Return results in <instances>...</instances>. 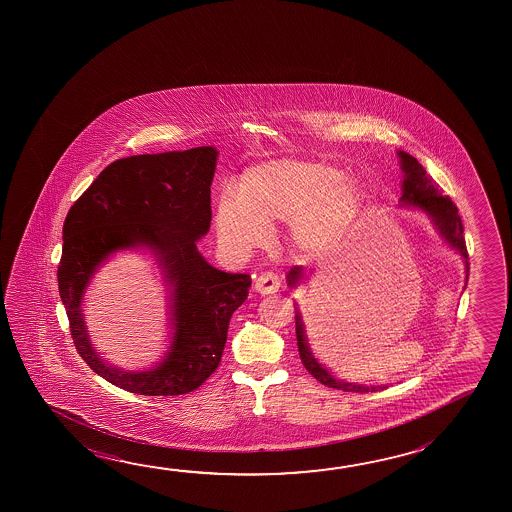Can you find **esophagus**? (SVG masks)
Returning <instances> with one entry per match:
<instances>
[{"instance_id":"34e87169","label":"esophagus","mask_w":512,"mask_h":512,"mask_svg":"<svg viewBox=\"0 0 512 512\" xmlns=\"http://www.w3.org/2000/svg\"><path fill=\"white\" fill-rule=\"evenodd\" d=\"M278 287H280V278L275 273H262L255 280V291L260 294L277 293Z\"/></svg>"}]
</instances>
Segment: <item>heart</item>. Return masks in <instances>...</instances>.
<instances>
[{
  "label": "heart",
  "mask_w": 512,
  "mask_h": 512,
  "mask_svg": "<svg viewBox=\"0 0 512 512\" xmlns=\"http://www.w3.org/2000/svg\"><path fill=\"white\" fill-rule=\"evenodd\" d=\"M366 205L361 182L327 160L269 159L244 171L237 194L219 196L218 241L246 255L266 243L269 227L291 225L302 252L321 255L341 243Z\"/></svg>",
  "instance_id": "heart-1"
}]
</instances>
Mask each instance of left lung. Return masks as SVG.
<instances>
[{
	"mask_svg": "<svg viewBox=\"0 0 512 512\" xmlns=\"http://www.w3.org/2000/svg\"><path fill=\"white\" fill-rule=\"evenodd\" d=\"M400 157V168H402V198H400V207L419 210L427 214L428 219L434 223L439 237L443 243L452 248L453 252L461 255L464 262V273H466V284H468V275H470V262H468V250H466V241H464V227H462L459 210L453 205L448 196H443L436 182L427 175V171L419 164L418 160L409 155L407 151L398 150ZM302 266H294L287 273V285L294 289L298 287L303 280ZM296 309V341H298V352L302 359L303 366L307 368L310 375L319 380L321 384L334 389H341L346 393H373L378 389H386L387 386H366L359 382H346L343 378H337L330 369L325 368L321 362L316 359L312 353L305 325H303L302 312L294 305Z\"/></svg>",
	"mask_w": 512,
	"mask_h": 512,
	"instance_id": "1",
	"label": "left lung"
}]
</instances>
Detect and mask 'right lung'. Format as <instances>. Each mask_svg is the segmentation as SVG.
I'll return each mask as SVG.
<instances>
[{"mask_svg": "<svg viewBox=\"0 0 512 512\" xmlns=\"http://www.w3.org/2000/svg\"><path fill=\"white\" fill-rule=\"evenodd\" d=\"M214 146L134 155L112 162L69 209L62 228L59 293L76 350L110 384L144 396L191 393L216 371L228 323L252 278L210 266L196 243L212 219ZM150 252L169 291V350L155 367L132 372L105 362L83 319L95 271L116 252Z\"/></svg>", "mask_w": 512, "mask_h": 512, "instance_id": "right-lung-1", "label": "right lung"}]
</instances>
